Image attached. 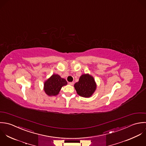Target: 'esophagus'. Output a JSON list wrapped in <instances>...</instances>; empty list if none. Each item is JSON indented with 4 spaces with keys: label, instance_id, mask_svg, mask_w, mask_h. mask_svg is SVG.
Listing matches in <instances>:
<instances>
[{
    "label": "esophagus",
    "instance_id": "1",
    "mask_svg": "<svg viewBox=\"0 0 146 146\" xmlns=\"http://www.w3.org/2000/svg\"><path fill=\"white\" fill-rule=\"evenodd\" d=\"M74 84V82H70V83H69V84L71 85V86H72Z\"/></svg>",
    "mask_w": 146,
    "mask_h": 146
}]
</instances>
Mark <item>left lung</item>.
<instances>
[{
    "label": "left lung",
    "instance_id": "1",
    "mask_svg": "<svg viewBox=\"0 0 146 146\" xmlns=\"http://www.w3.org/2000/svg\"><path fill=\"white\" fill-rule=\"evenodd\" d=\"M77 94L82 97H90L96 89V84L94 78L89 74L82 75L79 82L74 84Z\"/></svg>",
    "mask_w": 146,
    "mask_h": 146
}]
</instances>
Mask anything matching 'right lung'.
<instances>
[{"mask_svg": "<svg viewBox=\"0 0 146 146\" xmlns=\"http://www.w3.org/2000/svg\"><path fill=\"white\" fill-rule=\"evenodd\" d=\"M67 84V81L59 75L53 74L44 83V91L49 96L57 95L62 87Z\"/></svg>", "mask_w": 146, "mask_h": 146, "instance_id": "1", "label": "right lung"}]
</instances>
